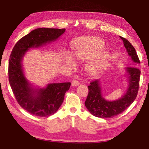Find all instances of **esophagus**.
<instances>
[{
    "label": "esophagus",
    "instance_id": "esophagus-1",
    "mask_svg": "<svg viewBox=\"0 0 149 149\" xmlns=\"http://www.w3.org/2000/svg\"><path fill=\"white\" fill-rule=\"evenodd\" d=\"M79 85V81L76 79H74L72 81V86H77Z\"/></svg>",
    "mask_w": 149,
    "mask_h": 149
}]
</instances>
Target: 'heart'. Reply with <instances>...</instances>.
<instances>
[{"label": "heart", "mask_w": 149, "mask_h": 149, "mask_svg": "<svg viewBox=\"0 0 149 149\" xmlns=\"http://www.w3.org/2000/svg\"><path fill=\"white\" fill-rule=\"evenodd\" d=\"M104 46L105 42L101 39L97 37L89 38L74 45L73 47V56L81 60L90 59L99 53ZM107 58V52H102L89 63L88 70L91 73L97 72L102 68Z\"/></svg>", "instance_id": "1"}]
</instances>
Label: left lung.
Returning a JSON list of instances; mask_svg holds the SVG:
<instances>
[{
    "mask_svg": "<svg viewBox=\"0 0 149 149\" xmlns=\"http://www.w3.org/2000/svg\"><path fill=\"white\" fill-rule=\"evenodd\" d=\"M120 38L132 60L135 64H140L135 48L126 39L123 37ZM126 71L129 77L127 91L120 99L114 101H108L102 97L99 79L90 83V85L88 86L89 93L85 105L91 114L96 117L110 118L122 113L132 104L137 97L139 87L141 71L135 66L126 68Z\"/></svg>",
    "mask_w": 149,
    "mask_h": 149,
    "instance_id": "8db88e82",
    "label": "left lung"
}]
</instances>
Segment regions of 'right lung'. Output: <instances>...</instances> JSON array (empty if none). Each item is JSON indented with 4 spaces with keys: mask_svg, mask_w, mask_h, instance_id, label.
I'll return each instance as SVG.
<instances>
[{
    "mask_svg": "<svg viewBox=\"0 0 149 149\" xmlns=\"http://www.w3.org/2000/svg\"><path fill=\"white\" fill-rule=\"evenodd\" d=\"M65 30L43 27L33 30L16 42L10 56L8 79L12 92L20 107L36 116L54 114L62 105L71 83L50 84L45 88L35 89L25 77L22 59L29 49L56 41Z\"/></svg>",
    "mask_w": 149,
    "mask_h": 149,
    "instance_id": "obj_1",
    "label": "right lung"
}]
</instances>
